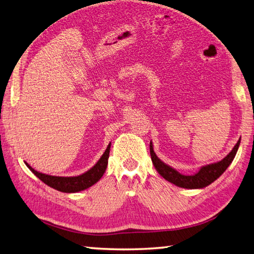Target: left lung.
I'll return each instance as SVG.
<instances>
[{
	"label": "left lung",
	"instance_id": "8db88e82",
	"mask_svg": "<svg viewBox=\"0 0 254 254\" xmlns=\"http://www.w3.org/2000/svg\"><path fill=\"white\" fill-rule=\"evenodd\" d=\"M240 145V140L237 142V144L234 145L232 151L225 156L223 160H221L220 162H216L213 164L205 165V167H202L200 171L193 174V175H184L179 173L177 170L172 169L169 167L165 163L161 161L153 151V146H152V143L150 142V154L152 159V163L154 164V168L156 171L161 174V177H163L167 181L171 182L175 186L184 189H201L205 188L214 182L216 179H218L221 174H222L225 170L234 159V156L237 154V151Z\"/></svg>",
	"mask_w": 254,
	"mask_h": 254
}]
</instances>
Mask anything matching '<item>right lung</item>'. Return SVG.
I'll use <instances>...</instances> for the list:
<instances>
[{"mask_svg":"<svg viewBox=\"0 0 254 254\" xmlns=\"http://www.w3.org/2000/svg\"><path fill=\"white\" fill-rule=\"evenodd\" d=\"M110 147H111V143L108 145L107 150H105L103 155L101 156V159L96 162L94 167L90 169L87 172L81 175H77V177H53V175H48L35 171V170L32 169L29 164H25L26 167L41 180V181L48 184L49 187L61 192L74 193L85 190V189L92 187L102 178V175L104 174L108 167Z\"/></svg>","mask_w":254,"mask_h":254,"instance_id":"obj_1","label":"right lung"}]
</instances>
